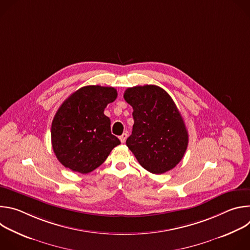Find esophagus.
<instances>
[{
  "mask_svg": "<svg viewBox=\"0 0 250 250\" xmlns=\"http://www.w3.org/2000/svg\"><path fill=\"white\" fill-rule=\"evenodd\" d=\"M126 138H127V134H126V132L123 133V134L120 136V140H121L122 144H125V140H126Z\"/></svg>",
  "mask_w": 250,
  "mask_h": 250,
  "instance_id": "obj_1",
  "label": "esophagus"
}]
</instances>
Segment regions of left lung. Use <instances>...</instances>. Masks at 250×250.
<instances>
[{"mask_svg":"<svg viewBox=\"0 0 250 250\" xmlns=\"http://www.w3.org/2000/svg\"><path fill=\"white\" fill-rule=\"evenodd\" d=\"M124 98L132 106L134 121L127 147L150 173L173 169L186 152L189 136L172 98L155 85L127 88Z\"/></svg>","mask_w":250,"mask_h":250,"instance_id":"obj_1","label":"left lung"}]
</instances>
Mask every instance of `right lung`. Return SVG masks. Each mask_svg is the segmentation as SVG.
I'll use <instances>...</instances> for the list:
<instances>
[{"label": "right lung", "instance_id": "1", "mask_svg": "<svg viewBox=\"0 0 250 250\" xmlns=\"http://www.w3.org/2000/svg\"><path fill=\"white\" fill-rule=\"evenodd\" d=\"M118 97L113 87H82L69 96L51 125V144L59 162L74 172H92L109 156L120 139L111 132L104 111Z\"/></svg>", "mask_w": 250, "mask_h": 250}]
</instances>
